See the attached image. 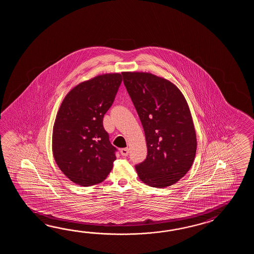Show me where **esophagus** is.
I'll return each instance as SVG.
<instances>
[{"label": "esophagus", "mask_w": 254, "mask_h": 254, "mask_svg": "<svg viewBox=\"0 0 254 254\" xmlns=\"http://www.w3.org/2000/svg\"><path fill=\"white\" fill-rule=\"evenodd\" d=\"M121 153L123 156H128L129 154V148H123L121 149Z\"/></svg>", "instance_id": "obj_1"}]
</instances>
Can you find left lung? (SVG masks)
<instances>
[{"instance_id":"left-lung-1","label":"left lung","mask_w":254,"mask_h":254,"mask_svg":"<svg viewBox=\"0 0 254 254\" xmlns=\"http://www.w3.org/2000/svg\"><path fill=\"white\" fill-rule=\"evenodd\" d=\"M145 133L147 157L135 165L141 182L156 188L176 184L194 161L197 140L189 106L171 81L147 72H123Z\"/></svg>"}]
</instances>
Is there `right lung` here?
Returning a JSON list of instances; mask_svg holds the SVG:
<instances>
[{
    "label": "right lung",
    "instance_id": "add662e5",
    "mask_svg": "<svg viewBox=\"0 0 254 254\" xmlns=\"http://www.w3.org/2000/svg\"><path fill=\"white\" fill-rule=\"evenodd\" d=\"M123 81L120 73L94 77L74 87L60 106L53 130L55 162L65 176L81 186L103 182L117 149L103 125Z\"/></svg>",
    "mask_w": 254,
    "mask_h": 254
}]
</instances>
